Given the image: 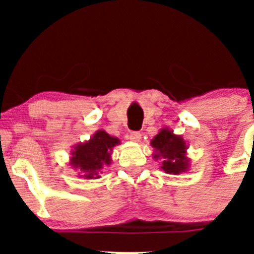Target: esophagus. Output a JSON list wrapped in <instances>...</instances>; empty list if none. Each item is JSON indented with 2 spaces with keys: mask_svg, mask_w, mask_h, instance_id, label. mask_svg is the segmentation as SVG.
<instances>
[{
  "mask_svg": "<svg viewBox=\"0 0 254 254\" xmlns=\"http://www.w3.org/2000/svg\"><path fill=\"white\" fill-rule=\"evenodd\" d=\"M128 140L132 141V142H140L141 133H138V132H131V133L128 134Z\"/></svg>",
  "mask_w": 254,
  "mask_h": 254,
  "instance_id": "34e87169",
  "label": "esophagus"
}]
</instances>
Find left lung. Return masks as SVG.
I'll return each instance as SVG.
<instances>
[{"label":"left lung","mask_w":254,"mask_h":254,"mask_svg":"<svg viewBox=\"0 0 254 254\" xmlns=\"http://www.w3.org/2000/svg\"><path fill=\"white\" fill-rule=\"evenodd\" d=\"M150 145L154 147L152 159L160 160V169L167 174L179 176L181 173L190 170L188 146L181 134H176L172 129L164 127L158 134H155Z\"/></svg>","instance_id":"1"}]
</instances>
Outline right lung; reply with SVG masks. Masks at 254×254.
I'll list each match as a JSON object with an SVG mask.
<instances>
[{"label":"right lung","instance_id":"obj_1","mask_svg":"<svg viewBox=\"0 0 254 254\" xmlns=\"http://www.w3.org/2000/svg\"><path fill=\"white\" fill-rule=\"evenodd\" d=\"M117 145H121L120 138L111 136L104 129H99L90 140L72 146L69 165L78 170L77 177L80 178H100V170L112 164V152Z\"/></svg>","mask_w":254,"mask_h":254}]
</instances>
